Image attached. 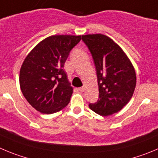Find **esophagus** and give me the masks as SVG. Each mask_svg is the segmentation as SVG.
I'll return each instance as SVG.
<instances>
[{
    "instance_id": "34e87169",
    "label": "esophagus",
    "mask_w": 158,
    "mask_h": 158,
    "mask_svg": "<svg viewBox=\"0 0 158 158\" xmlns=\"http://www.w3.org/2000/svg\"><path fill=\"white\" fill-rule=\"evenodd\" d=\"M84 90H85V87H84V86H82V87L78 88V91H79L80 93L84 92Z\"/></svg>"
}]
</instances>
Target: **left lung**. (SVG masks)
I'll list each match as a JSON object with an SVG mask.
<instances>
[{
	"label": "left lung",
	"instance_id": "1",
	"mask_svg": "<svg viewBox=\"0 0 158 158\" xmlns=\"http://www.w3.org/2000/svg\"><path fill=\"white\" fill-rule=\"evenodd\" d=\"M96 66L99 99L89 108L108 116L118 112L129 103L136 85L135 71L131 61L112 39L104 34L82 35Z\"/></svg>",
	"mask_w": 158,
	"mask_h": 158
}]
</instances>
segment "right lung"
Here are the masks:
<instances>
[{
    "label": "right lung",
    "mask_w": 158,
    "mask_h": 158,
    "mask_svg": "<svg viewBox=\"0 0 158 158\" xmlns=\"http://www.w3.org/2000/svg\"><path fill=\"white\" fill-rule=\"evenodd\" d=\"M81 38V35L48 36L25 58L19 73L20 88L29 104L40 113L57 112L70 101L73 88L63 68Z\"/></svg>",
    "instance_id": "add662e5"
}]
</instances>
